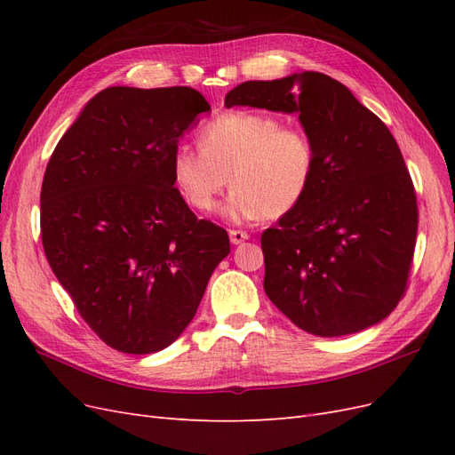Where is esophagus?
Listing matches in <instances>:
<instances>
[{"instance_id": "esophagus-1", "label": "esophagus", "mask_w": 455, "mask_h": 455, "mask_svg": "<svg viewBox=\"0 0 455 455\" xmlns=\"http://www.w3.org/2000/svg\"><path fill=\"white\" fill-rule=\"evenodd\" d=\"M246 239H249V233H246V231H239V229H231V231H229V241H231V244H241V243H244Z\"/></svg>"}]
</instances>
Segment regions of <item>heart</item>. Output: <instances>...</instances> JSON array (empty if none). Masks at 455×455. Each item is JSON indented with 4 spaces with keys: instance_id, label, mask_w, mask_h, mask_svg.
I'll list each match as a JSON object with an SVG mask.
<instances>
[{
    "instance_id": "heart-1",
    "label": "heart",
    "mask_w": 455,
    "mask_h": 455,
    "mask_svg": "<svg viewBox=\"0 0 455 455\" xmlns=\"http://www.w3.org/2000/svg\"><path fill=\"white\" fill-rule=\"evenodd\" d=\"M201 148L180 144L172 154V178L191 206L212 212L229 194L222 214L229 222L279 218L306 197L315 176L309 136L259 112H226L204 123Z\"/></svg>"
}]
</instances>
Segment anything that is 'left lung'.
I'll return each mask as SVG.
<instances>
[{
    "mask_svg": "<svg viewBox=\"0 0 455 455\" xmlns=\"http://www.w3.org/2000/svg\"><path fill=\"white\" fill-rule=\"evenodd\" d=\"M224 104L296 114L315 148L306 197L261 235L267 298L323 338L381 323L404 294L418 233L414 184L385 123L321 72L244 81Z\"/></svg>",
    "mask_w": 455,
    "mask_h": 455,
    "instance_id": "obj_1",
    "label": "left lung"
}]
</instances>
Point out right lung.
Returning <instances> with one entry per match:
<instances>
[{
    "label": "right lung",
    "mask_w": 455,
    "mask_h": 455,
    "mask_svg": "<svg viewBox=\"0 0 455 455\" xmlns=\"http://www.w3.org/2000/svg\"><path fill=\"white\" fill-rule=\"evenodd\" d=\"M211 106L191 87H108L54 148L41 186L51 269L106 346L148 355L194 319L226 229L174 188L172 154Z\"/></svg>",
    "instance_id": "add662e5"
}]
</instances>
